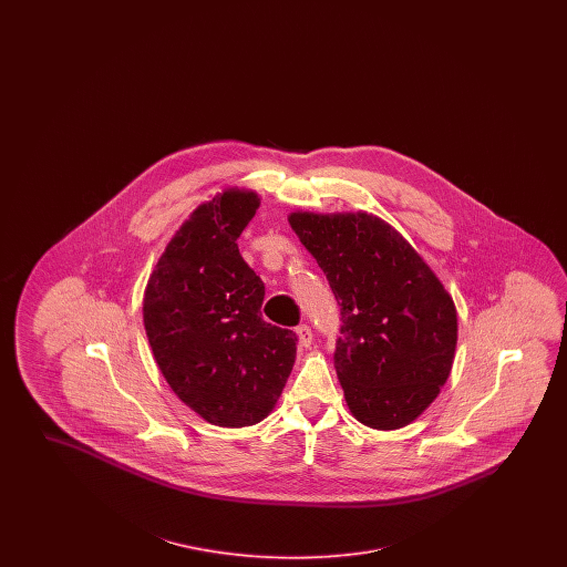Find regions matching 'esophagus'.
Returning <instances> with one entry per match:
<instances>
[{
    "instance_id": "34e87169",
    "label": "esophagus",
    "mask_w": 567,
    "mask_h": 567,
    "mask_svg": "<svg viewBox=\"0 0 567 567\" xmlns=\"http://www.w3.org/2000/svg\"><path fill=\"white\" fill-rule=\"evenodd\" d=\"M297 340L301 349H308L312 344V329L308 324H299L296 327Z\"/></svg>"
}]
</instances>
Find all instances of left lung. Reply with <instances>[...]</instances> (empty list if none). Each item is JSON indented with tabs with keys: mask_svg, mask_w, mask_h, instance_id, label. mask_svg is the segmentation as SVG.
Wrapping results in <instances>:
<instances>
[{
	"mask_svg": "<svg viewBox=\"0 0 567 567\" xmlns=\"http://www.w3.org/2000/svg\"><path fill=\"white\" fill-rule=\"evenodd\" d=\"M340 306L333 365L352 416L372 430L414 421L451 374L457 310L419 252L377 216H289Z\"/></svg>",
	"mask_w": 567,
	"mask_h": 567,
	"instance_id": "1",
	"label": "left lung"
}]
</instances>
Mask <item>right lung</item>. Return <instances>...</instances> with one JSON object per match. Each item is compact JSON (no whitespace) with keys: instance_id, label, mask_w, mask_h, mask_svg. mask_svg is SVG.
Instances as JSON below:
<instances>
[{"instance_id":"1","label":"right lung","mask_w":567,"mask_h":567,"mask_svg":"<svg viewBox=\"0 0 567 567\" xmlns=\"http://www.w3.org/2000/svg\"><path fill=\"white\" fill-rule=\"evenodd\" d=\"M257 208L259 197L243 190L199 206L144 293V327L163 377L218 427L266 419L296 363L297 336L264 321L266 285L238 248Z\"/></svg>"}]
</instances>
